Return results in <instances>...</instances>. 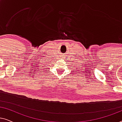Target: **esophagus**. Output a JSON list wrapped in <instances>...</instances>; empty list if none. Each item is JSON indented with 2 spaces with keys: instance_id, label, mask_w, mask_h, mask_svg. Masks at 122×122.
<instances>
[{
  "instance_id": "obj_1",
  "label": "esophagus",
  "mask_w": 122,
  "mask_h": 122,
  "mask_svg": "<svg viewBox=\"0 0 122 122\" xmlns=\"http://www.w3.org/2000/svg\"><path fill=\"white\" fill-rule=\"evenodd\" d=\"M66 56H64V57H63V58H66ZM65 59H66V58H65Z\"/></svg>"
}]
</instances>
